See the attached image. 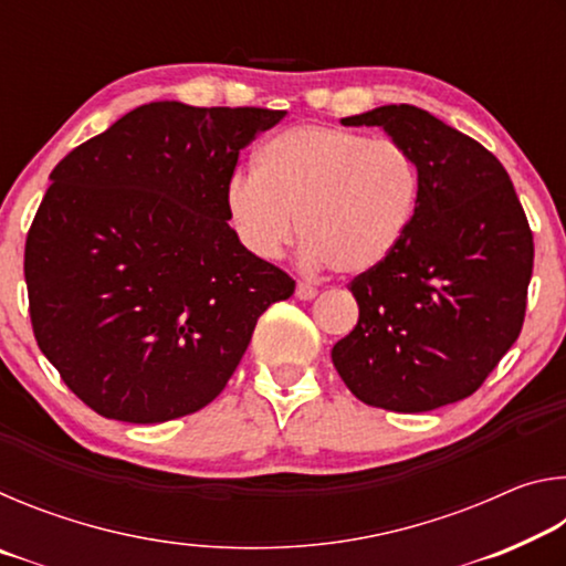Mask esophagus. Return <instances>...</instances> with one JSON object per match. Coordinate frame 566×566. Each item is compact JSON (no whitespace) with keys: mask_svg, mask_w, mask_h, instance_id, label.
<instances>
[{"mask_svg":"<svg viewBox=\"0 0 566 566\" xmlns=\"http://www.w3.org/2000/svg\"><path fill=\"white\" fill-rule=\"evenodd\" d=\"M317 294H319L317 286H312V284H306V282L296 284V300L310 302V300H314V296H317Z\"/></svg>","mask_w":566,"mask_h":566,"instance_id":"34e87169","label":"esophagus"}]
</instances>
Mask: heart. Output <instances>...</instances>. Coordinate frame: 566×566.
Instances as JSON below:
<instances>
[{
    "label": "heart",
    "mask_w": 566,
    "mask_h": 566,
    "mask_svg": "<svg viewBox=\"0 0 566 566\" xmlns=\"http://www.w3.org/2000/svg\"><path fill=\"white\" fill-rule=\"evenodd\" d=\"M419 165L401 142L296 124L256 151V175L227 185V214L249 252L276 260L294 242L306 262L357 276L387 262L415 222Z\"/></svg>",
    "instance_id": "1"
}]
</instances>
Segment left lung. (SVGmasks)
<instances>
[{
	"label": "left lung",
	"mask_w": 566,
	"mask_h": 566,
	"mask_svg": "<svg viewBox=\"0 0 566 566\" xmlns=\"http://www.w3.org/2000/svg\"><path fill=\"white\" fill-rule=\"evenodd\" d=\"M347 127H381L415 155V222L387 262L354 276L359 322L332 349L364 405L429 411L482 387L524 324L534 242L502 161L411 104H387Z\"/></svg>",
	"instance_id": "8db88e82"
}]
</instances>
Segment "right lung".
I'll list each match as a JSON object with an SVG mask.
<instances>
[{
	"label": "right lung",
	"instance_id": "1",
	"mask_svg": "<svg viewBox=\"0 0 566 566\" xmlns=\"http://www.w3.org/2000/svg\"><path fill=\"white\" fill-rule=\"evenodd\" d=\"M286 112L151 102L52 169L24 247L36 344L107 419L207 407L294 280L229 227L239 149Z\"/></svg>",
	"mask_w": 566,
	"mask_h": 566
}]
</instances>
